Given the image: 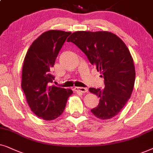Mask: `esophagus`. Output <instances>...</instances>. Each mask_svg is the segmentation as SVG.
I'll use <instances>...</instances> for the list:
<instances>
[{
    "label": "esophagus",
    "mask_w": 153,
    "mask_h": 153,
    "mask_svg": "<svg viewBox=\"0 0 153 153\" xmlns=\"http://www.w3.org/2000/svg\"><path fill=\"white\" fill-rule=\"evenodd\" d=\"M74 91L76 92H81V93H86L87 91V89L85 88V87H74Z\"/></svg>",
    "instance_id": "obj_1"
}]
</instances>
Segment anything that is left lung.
<instances>
[{
    "label": "left lung",
    "mask_w": 153,
    "mask_h": 153,
    "mask_svg": "<svg viewBox=\"0 0 153 153\" xmlns=\"http://www.w3.org/2000/svg\"><path fill=\"white\" fill-rule=\"evenodd\" d=\"M78 46L104 78V89L89 88L99 98L91 111L95 117L108 120L120 112L131 97L136 72L129 49L108 31H75L67 39Z\"/></svg>",
    "instance_id": "8db88e82"
}]
</instances>
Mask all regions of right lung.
Wrapping results in <instances>:
<instances>
[{
	"instance_id": "1",
	"label": "right lung",
	"mask_w": 153,
	"mask_h": 153,
	"mask_svg": "<svg viewBox=\"0 0 153 153\" xmlns=\"http://www.w3.org/2000/svg\"><path fill=\"white\" fill-rule=\"evenodd\" d=\"M71 33L59 30L43 33L33 42L24 58L22 88L33 113L45 120L59 117L73 94L71 89L48 86L54 79L50 73L51 68Z\"/></svg>"
}]
</instances>
